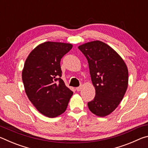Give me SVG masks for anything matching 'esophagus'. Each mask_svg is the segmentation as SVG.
<instances>
[{
  "label": "esophagus",
  "mask_w": 148,
  "mask_h": 148,
  "mask_svg": "<svg viewBox=\"0 0 148 148\" xmlns=\"http://www.w3.org/2000/svg\"><path fill=\"white\" fill-rule=\"evenodd\" d=\"M81 89H82V86H79V87H76V90L77 91H79L80 90H81Z\"/></svg>",
  "instance_id": "obj_1"
}]
</instances>
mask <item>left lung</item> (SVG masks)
Returning <instances> with one entry per match:
<instances>
[{"label":"left lung","mask_w":148,"mask_h":148,"mask_svg":"<svg viewBox=\"0 0 148 148\" xmlns=\"http://www.w3.org/2000/svg\"><path fill=\"white\" fill-rule=\"evenodd\" d=\"M88 61L95 97L87 103L92 114L106 116L118 106L128 87L127 65L117 52L101 41L87 42L78 47Z\"/></svg>","instance_id":"obj_1"}]
</instances>
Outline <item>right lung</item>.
<instances>
[{
  "mask_svg": "<svg viewBox=\"0 0 148 148\" xmlns=\"http://www.w3.org/2000/svg\"><path fill=\"white\" fill-rule=\"evenodd\" d=\"M71 44L46 42L30 53L22 71L25 90L42 114L56 117L64 113L73 92L61 77V59L72 49Z\"/></svg>",
  "mask_w": 148,
  "mask_h": 148,
  "instance_id": "obj_1",
  "label": "right lung"
}]
</instances>
